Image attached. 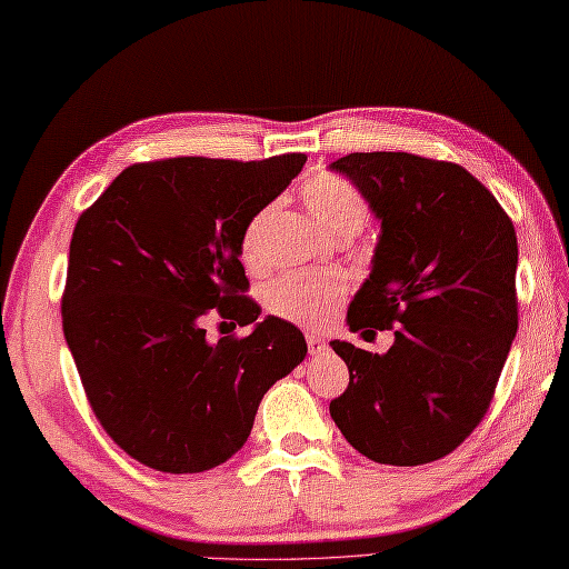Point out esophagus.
Listing matches in <instances>:
<instances>
[{
	"mask_svg": "<svg viewBox=\"0 0 569 569\" xmlns=\"http://www.w3.org/2000/svg\"><path fill=\"white\" fill-rule=\"evenodd\" d=\"M307 346H309L311 356H321L323 351H327V341H323L317 333H307Z\"/></svg>",
	"mask_w": 569,
	"mask_h": 569,
	"instance_id": "obj_1",
	"label": "esophagus"
}]
</instances>
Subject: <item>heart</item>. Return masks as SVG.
I'll return each mask as SVG.
<instances>
[{
    "instance_id": "1",
    "label": "heart",
    "mask_w": 569,
    "mask_h": 569,
    "mask_svg": "<svg viewBox=\"0 0 569 569\" xmlns=\"http://www.w3.org/2000/svg\"><path fill=\"white\" fill-rule=\"evenodd\" d=\"M311 218L323 233L333 238L356 236L368 220V203L353 183L333 173H319L301 189ZM272 206H264L254 213L242 230L240 254L248 264L260 260V240ZM343 297V282L336 277H315L305 272H284L264 289V301L272 315L301 327H323Z\"/></svg>"
}]
</instances>
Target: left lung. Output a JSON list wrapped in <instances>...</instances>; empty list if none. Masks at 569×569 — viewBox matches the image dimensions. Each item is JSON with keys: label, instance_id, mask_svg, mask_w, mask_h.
Listing matches in <instances>:
<instances>
[{"label": "left lung", "instance_id": "obj_1", "mask_svg": "<svg viewBox=\"0 0 569 569\" xmlns=\"http://www.w3.org/2000/svg\"><path fill=\"white\" fill-rule=\"evenodd\" d=\"M329 167L380 220L370 274L346 321L351 331H396L386 353L331 341L351 376L329 405L331 417L378 463L437 461L477 430L516 339L513 223L451 161L353 152Z\"/></svg>", "mask_w": 569, "mask_h": 569}]
</instances>
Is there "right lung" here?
<instances>
[{
	"label": "right lung",
	"mask_w": 569,
	"mask_h": 569,
	"mask_svg": "<svg viewBox=\"0 0 569 569\" xmlns=\"http://www.w3.org/2000/svg\"><path fill=\"white\" fill-rule=\"evenodd\" d=\"M305 154L173 157L127 167L78 218L61 301L92 412L149 469L199 473L248 442L260 400L305 361L284 319L260 317L240 240ZM253 331L208 345L202 317Z\"/></svg>",
	"instance_id": "obj_1"
}]
</instances>
